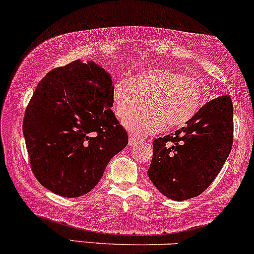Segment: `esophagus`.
<instances>
[{
  "instance_id": "34e87169",
  "label": "esophagus",
  "mask_w": 254,
  "mask_h": 254,
  "mask_svg": "<svg viewBox=\"0 0 254 254\" xmlns=\"http://www.w3.org/2000/svg\"><path fill=\"white\" fill-rule=\"evenodd\" d=\"M143 140H144V139L137 138V137L132 136V135H130V138H129V144H130L131 146H133V145H135V144H137V143H140V142H143Z\"/></svg>"
}]
</instances>
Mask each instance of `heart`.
Instances as JSON below:
<instances>
[{
  "label": "heart",
  "instance_id": "obj_1",
  "mask_svg": "<svg viewBox=\"0 0 254 254\" xmlns=\"http://www.w3.org/2000/svg\"><path fill=\"white\" fill-rule=\"evenodd\" d=\"M207 88L193 77L168 68H150L133 78H118L112 86L116 112L126 119L146 100V110L125 122L131 135L144 137L164 127H181L203 108Z\"/></svg>",
  "mask_w": 254,
  "mask_h": 254
}]
</instances>
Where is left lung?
I'll return each mask as SVG.
<instances>
[{
    "instance_id": "8db88e82",
    "label": "left lung",
    "mask_w": 254,
    "mask_h": 254,
    "mask_svg": "<svg viewBox=\"0 0 254 254\" xmlns=\"http://www.w3.org/2000/svg\"><path fill=\"white\" fill-rule=\"evenodd\" d=\"M233 144V104L228 94L209 100L193 121L154 140L148 176L164 196L183 201L214 181Z\"/></svg>"
}]
</instances>
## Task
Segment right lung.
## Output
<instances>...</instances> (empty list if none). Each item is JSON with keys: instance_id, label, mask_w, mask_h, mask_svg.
<instances>
[{"instance_id": "add662e5", "label": "right lung", "mask_w": 254, "mask_h": 254, "mask_svg": "<svg viewBox=\"0 0 254 254\" xmlns=\"http://www.w3.org/2000/svg\"><path fill=\"white\" fill-rule=\"evenodd\" d=\"M112 86L108 72L80 60L52 69L36 86L23 136L33 174L54 194H87L129 142L111 110Z\"/></svg>"}]
</instances>
